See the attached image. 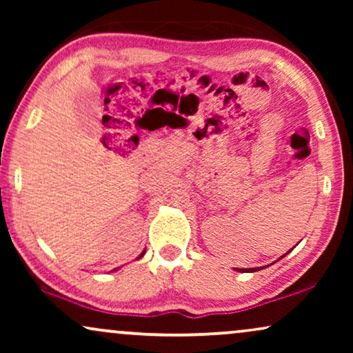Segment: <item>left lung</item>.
I'll return each mask as SVG.
<instances>
[{"instance_id":"8db88e82","label":"left lung","mask_w":353,"mask_h":353,"mask_svg":"<svg viewBox=\"0 0 353 353\" xmlns=\"http://www.w3.org/2000/svg\"><path fill=\"white\" fill-rule=\"evenodd\" d=\"M294 248H296V245H294ZM292 248V249H294ZM283 257H284V255H283ZM281 257V259H283ZM263 267H259V268H238V272H243V273H245V272H259V270H262Z\"/></svg>"}]
</instances>
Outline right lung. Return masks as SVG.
I'll use <instances>...</instances> for the list:
<instances>
[{
    "label": "right lung",
    "instance_id": "obj_1",
    "mask_svg": "<svg viewBox=\"0 0 353 353\" xmlns=\"http://www.w3.org/2000/svg\"><path fill=\"white\" fill-rule=\"evenodd\" d=\"M144 252H146V250H144ZM144 252H143L141 255H139V257H138V259H141V257H143V255H144Z\"/></svg>",
    "mask_w": 353,
    "mask_h": 353
}]
</instances>
